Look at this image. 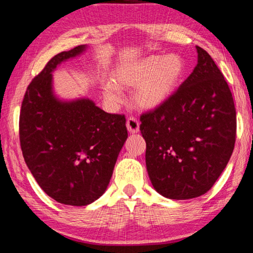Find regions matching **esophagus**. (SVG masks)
<instances>
[{
    "label": "esophagus",
    "mask_w": 253,
    "mask_h": 253,
    "mask_svg": "<svg viewBox=\"0 0 253 253\" xmlns=\"http://www.w3.org/2000/svg\"><path fill=\"white\" fill-rule=\"evenodd\" d=\"M126 125L128 131L131 132V134H136V132L139 131V122L135 117H128Z\"/></svg>",
    "instance_id": "1"
}]
</instances>
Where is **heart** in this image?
I'll use <instances>...</instances> for the list:
<instances>
[{"instance_id":"heart-1","label":"heart","mask_w":253,"mask_h":253,"mask_svg":"<svg viewBox=\"0 0 253 253\" xmlns=\"http://www.w3.org/2000/svg\"><path fill=\"white\" fill-rule=\"evenodd\" d=\"M185 74V63L181 55H149L118 68L114 81L105 84V99L111 105L122 100L119 87L137 85L134 102L139 108L152 109L161 106L176 90Z\"/></svg>"}]
</instances>
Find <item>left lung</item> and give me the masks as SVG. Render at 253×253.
<instances>
[{
  "instance_id": "1",
  "label": "left lung",
  "mask_w": 253,
  "mask_h": 253,
  "mask_svg": "<svg viewBox=\"0 0 253 253\" xmlns=\"http://www.w3.org/2000/svg\"><path fill=\"white\" fill-rule=\"evenodd\" d=\"M168 100L140 116L146 168L163 196L188 200L207 193L232 155L237 116L232 93L207 51Z\"/></svg>"
}]
</instances>
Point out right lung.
<instances>
[{
	"label": "right lung",
	"instance_id": "right-lung-1",
	"mask_svg": "<svg viewBox=\"0 0 253 253\" xmlns=\"http://www.w3.org/2000/svg\"><path fill=\"white\" fill-rule=\"evenodd\" d=\"M84 50L78 45L46 63L25 91L19 121L21 149L33 177L50 198L75 207L105 193L128 137L125 115L106 113L89 99L54 97L51 72Z\"/></svg>",
	"mask_w": 253,
	"mask_h": 253
}]
</instances>
